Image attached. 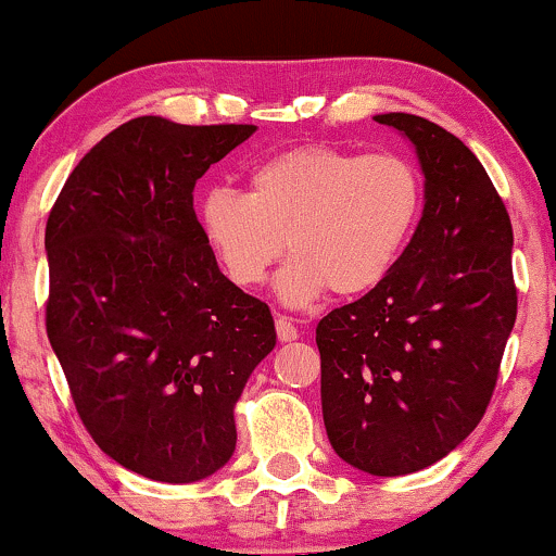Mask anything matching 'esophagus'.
Listing matches in <instances>:
<instances>
[{
    "label": "esophagus",
    "mask_w": 556,
    "mask_h": 556,
    "mask_svg": "<svg viewBox=\"0 0 556 556\" xmlns=\"http://www.w3.org/2000/svg\"><path fill=\"white\" fill-rule=\"evenodd\" d=\"M274 327H277L279 342H292V340H298V327H295V324H292L287 316H277V318H274Z\"/></svg>",
    "instance_id": "esophagus-1"
}]
</instances>
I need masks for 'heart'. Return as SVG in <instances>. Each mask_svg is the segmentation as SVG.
Returning <instances> with one entry per match:
<instances>
[{
    "mask_svg": "<svg viewBox=\"0 0 556 556\" xmlns=\"http://www.w3.org/2000/svg\"><path fill=\"white\" fill-rule=\"evenodd\" d=\"M424 208V180L400 154L303 146L266 159L248 193L206 190L198 225L225 277L240 290L264 285L285 251L277 292L308 305L331 290L355 298L384 282Z\"/></svg>",
    "mask_w": 556,
    "mask_h": 556,
    "instance_id": "obj_1",
    "label": "heart"
}]
</instances>
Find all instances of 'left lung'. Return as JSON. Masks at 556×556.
Masks as SVG:
<instances>
[{
    "label": "left lung",
    "instance_id": "obj_1",
    "mask_svg": "<svg viewBox=\"0 0 556 556\" xmlns=\"http://www.w3.org/2000/svg\"><path fill=\"white\" fill-rule=\"evenodd\" d=\"M416 146L426 203L394 269L318 321L337 455L371 476L442 460L486 413L518 316L513 225L473 151L416 114H379Z\"/></svg>",
    "mask_w": 556,
    "mask_h": 556
}]
</instances>
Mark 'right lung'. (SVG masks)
I'll use <instances>...</instances> for the list:
<instances>
[{
  "instance_id": "add662e5",
  "label": "right lung",
  "mask_w": 556,
  "mask_h": 556,
  "mask_svg": "<svg viewBox=\"0 0 556 556\" xmlns=\"http://www.w3.org/2000/svg\"><path fill=\"white\" fill-rule=\"evenodd\" d=\"M256 125L136 117L70 172L47 219V334L91 439L164 483L235 452V402L274 350L269 305L216 266L195 182Z\"/></svg>"
}]
</instances>
